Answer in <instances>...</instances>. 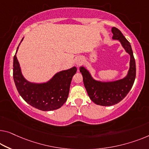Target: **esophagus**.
<instances>
[{"label":"esophagus","mask_w":149,"mask_h":149,"mask_svg":"<svg viewBox=\"0 0 149 149\" xmlns=\"http://www.w3.org/2000/svg\"><path fill=\"white\" fill-rule=\"evenodd\" d=\"M81 63H82V60H81V59H79V60L77 61V62H76V63H77V65H80L81 64Z\"/></svg>","instance_id":"1"}]
</instances>
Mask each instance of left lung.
<instances>
[{"label":"left lung","instance_id":"left-lung-1","mask_svg":"<svg viewBox=\"0 0 149 149\" xmlns=\"http://www.w3.org/2000/svg\"><path fill=\"white\" fill-rule=\"evenodd\" d=\"M113 39L119 40L124 49L130 55V69L124 78L111 82H102L94 79L88 71L79 68L83 76L84 86L92 101L97 105L109 106L116 104L126 97L134 84L136 77V63L131 45L118 29L112 28Z\"/></svg>","mask_w":149,"mask_h":149}]
</instances>
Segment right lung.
Wrapping results in <instances>:
<instances>
[{
	"label": "right lung",
	"mask_w": 149,
	"mask_h": 149,
	"mask_svg": "<svg viewBox=\"0 0 149 149\" xmlns=\"http://www.w3.org/2000/svg\"><path fill=\"white\" fill-rule=\"evenodd\" d=\"M76 72L77 68L74 67L57 73L47 83H31L22 75L16 54L13 59V79L17 91L26 103L40 110H54L63 106L68 99L71 81Z\"/></svg>",
	"instance_id": "1"
}]
</instances>
